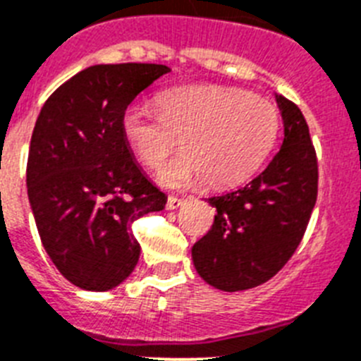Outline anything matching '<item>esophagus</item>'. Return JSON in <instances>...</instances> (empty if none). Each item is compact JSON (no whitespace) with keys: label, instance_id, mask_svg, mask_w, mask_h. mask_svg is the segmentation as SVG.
<instances>
[{"label":"esophagus","instance_id":"1","mask_svg":"<svg viewBox=\"0 0 361 361\" xmlns=\"http://www.w3.org/2000/svg\"><path fill=\"white\" fill-rule=\"evenodd\" d=\"M184 199H178V197H168V202H166V208H168V210H177V208H180V206L184 204Z\"/></svg>","mask_w":361,"mask_h":361}]
</instances>
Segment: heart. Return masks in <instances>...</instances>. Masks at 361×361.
Masks as SVG:
<instances>
[{
    "label": "heart",
    "mask_w": 361,
    "mask_h": 361,
    "mask_svg": "<svg viewBox=\"0 0 361 361\" xmlns=\"http://www.w3.org/2000/svg\"><path fill=\"white\" fill-rule=\"evenodd\" d=\"M159 111L131 106L122 133L151 169L183 147L186 155L159 173L164 186L204 178L212 188L239 184L257 171L279 133V113L267 98L233 87H180L157 98Z\"/></svg>",
    "instance_id": "heart-1"
}]
</instances>
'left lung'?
Segmentation results:
<instances>
[{
  "label": "left lung",
  "mask_w": 361,
  "mask_h": 361,
  "mask_svg": "<svg viewBox=\"0 0 361 361\" xmlns=\"http://www.w3.org/2000/svg\"><path fill=\"white\" fill-rule=\"evenodd\" d=\"M285 137L263 173L210 197V232L193 245L197 274L224 292L248 290L276 276L301 243L318 195V160L300 107L276 94Z\"/></svg>",
  "instance_id": "1"
}]
</instances>
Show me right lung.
<instances>
[{"label": "right lung", "instance_id": "right-lung-1", "mask_svg": "<svg viewBox=\"0 0 361 361\" xmlns=\"http://www.w3.org/2000/svg\"><path fill=\"white\" fill-rule=\"evenodd\" d=\"M157 63L92 66L52 92L39 111L27 160V195L39 239L58 272L91 292L133 272V223L164 210L122 133L137 94L169 73Z\"/></svg>", "mask_w": 361, "mask_h": 361}]
</instances>
